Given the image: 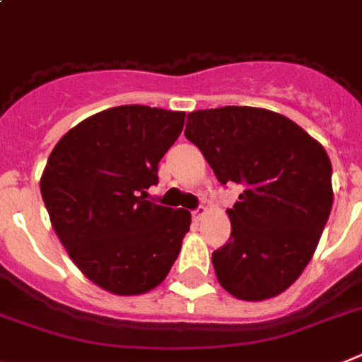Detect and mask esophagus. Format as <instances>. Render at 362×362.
Here are the masks:
<instances>
[{"label":"esophagus","mask_w":362,"mask_h":362,"mask_svg":"<svg viewBox=\"0 0 362 362\" xmlns=\"http://www.w3.org/2000/svg\"><path fill=\"white\" fill-rule=\"evenodd\" d=\"M205 206H197L196 211H192V218L196 219V221H199V219L203 218V216H205Z\"/></svg>","instance_id":"34e87169"}]
</instances>
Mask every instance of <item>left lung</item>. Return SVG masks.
Returning a JSON list of instances; mask_svg holds the SVG:
<instances>
[{
	"label": "left lung",
	"instance_id": "obj_1",
	"mask_svg": "<svg viewBox=\"0 0 362 362\" xmlns=\"http://www.w3.org/2000/svg\"><path fill=\"white\" fill-rule=\"evenodd\" d=\"M185 137L221 185H243L230 238L212 252L216 276L242 300L276 296L311 260L333 205L332 163L287 117L249 106L197 110Z\"/></svg>",
	"mask_w": 362,
	"mask_h": 362
}]
</instances>
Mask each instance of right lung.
I'll return each mask as SVG.
<instances>
[{
    "instance_id": "right-lung-1",
    "label": "right lung",
    "mask_w": 362,
    "mask_h": 362,
    "mask_svg": "<svg viewBox=\"0 0 362 362\" xmlns=\"http://www.w3.org/2000/svg\"><path fill=\"white\" fill-rule=\"evenodd\" d=\"M185 111L126 104L82 120L58 141L40 190L62 245L93 284L115 295L159 286L190 228V212L146 199Z\"/></svg>"
}]
</instances>
